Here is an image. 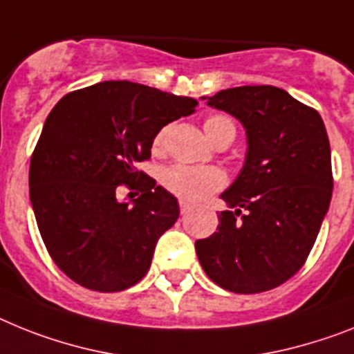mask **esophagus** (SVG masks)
<instances>
[{"instance_id": "esophagus-1", "label": "esophagus", "mask_w": 354, "mask_h": 354, "mask_svg": "<svg viewBox=\"0 0 354 354\" xmlns=\"http://www.w3.org/2000/svg\"><path fill=\"white\" fill-rule=\"evenodd\" d=\"M192 207H191V203H187L185 200H180V212L182 214H187L189 212V210H191Z\"/></svg>"}]
</instances>
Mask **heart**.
<instances>
[{"label": "heart", "instance_id": "b5f03b06", "mask_svg": "<svg viewBox=\"0 0 354 354\" xmlns=\"http://www.w3.org/2000/svg\"><path fill=\"white\" fill-rule=\"evenodd\" d=\"M205 135L209 136L212 144L236 136L234 122L221 115H212L203 124ZM167 127L156 133L153 140V149L162 151L165 145ZM163 185L167 187L172 194L187 201H201L225 185V174L216 167H192V165H172L165 169L162 174Z\"/></svg>", "mask_w": 354, "mask_h": 354}]
</instances>
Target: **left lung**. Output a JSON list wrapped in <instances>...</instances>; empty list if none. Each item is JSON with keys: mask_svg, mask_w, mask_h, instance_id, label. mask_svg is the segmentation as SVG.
Returning a JSON list of instances; mask_svg holds the SVG:
<instances>
[{"mask_svg": "<svg viewBox=\"0 0 354 354\" xmlns=\"http://www.w3.org/2000/svg\"><path fill=\"white\" fill-rule=\"evenodd\" d=\"M241 122L246 156L221 194L218 232L196 241L205 273L234 293L268 292L304 264L333 192L324 122L275 86H239L201 97Z\"/></svg>", "mask_w": 354, "mask_h": 354, "instance_id": "obj_1", "label": "left lung"}]
</instances>
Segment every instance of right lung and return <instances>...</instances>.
Wrapping results in <instances>:
<instances>
[{"mask_svg":"<svg viewBox=\"0 0 354 354\" xmlns=\"http://www.w3.org/2000/svg\"><path fill=\"white\" fill-rule=\"evenodd\" d=\"M196 104L138 82L104 81L64 95L50 111L30 160V203L52 259L71 281L122 292L147 273L180 207L136 165L151 158L156 133ZM122 183L142 194L120 202Z\"/></svg>","mask_w":354,"mask_h":354,"instance_id":"obj_1","label":"right lung"}]
</instances>
